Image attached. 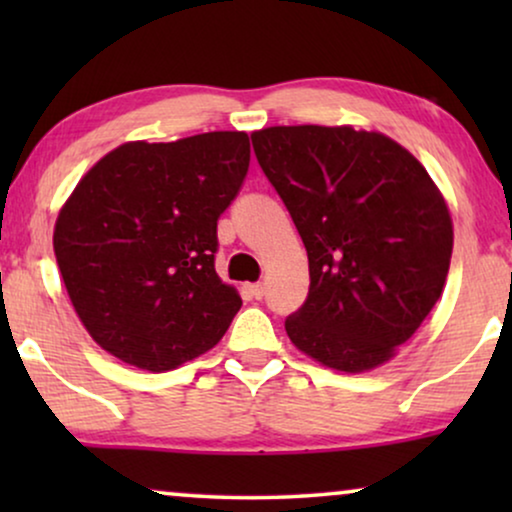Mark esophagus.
Returning <instances> with one entry per match:
<instances>
[{
    "instance_id": "1",
    "label": "esophagus",
    "mask_w": 512,
    "mask_h": 512,
    "mask_svg": "<svg viewBox=\"0 0 512 512\" xmlns=\"http://www.w3.org/2000/svg\"><path fill=\"white\" fill-rule=\"evenodd\" d=\"M249 291H251V296H254L256 300H261V298L265 296V284H263V282L251 284V286H249Z\"/></svg>"
}]
</instances>
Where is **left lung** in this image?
I'll return each mask as SVG.
<instances>
[{
    "label": "left lung",
    "instance_id": "left-lung-1",
    "mask_svg": "<svg viewBox=\"0 0 512 512\" xmlns=\"http://www.w3.org/2000/svg\"><path fill=\"white\" fill-rule=\"evenodd\" d=\"M310 261L284 321L300 352L361 373L389 361L443 293L452 219L419 160L380 132L279 125L251 135Z\"/></svg>",
    "mask_w": 512,
    "mask_h": 512
}]
</instances>
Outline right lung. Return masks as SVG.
<instances>
[{"label":"right lung","mask_w":512,"mask_h":512,"mask_svg":"<svg viewBox=\"0 0 512 512\" xmlns=\"http://www.w3.org/2000/svg\"><path fill=\"white\" fill-rule=\"evenodd\" d=\"M249 153L247 132L130 142L74 188L55 223V258L86 331L116 359L165 373L228 331L242 298L216 275V221Z\"/></svg>","instance_id":"1"}]
</instances>
